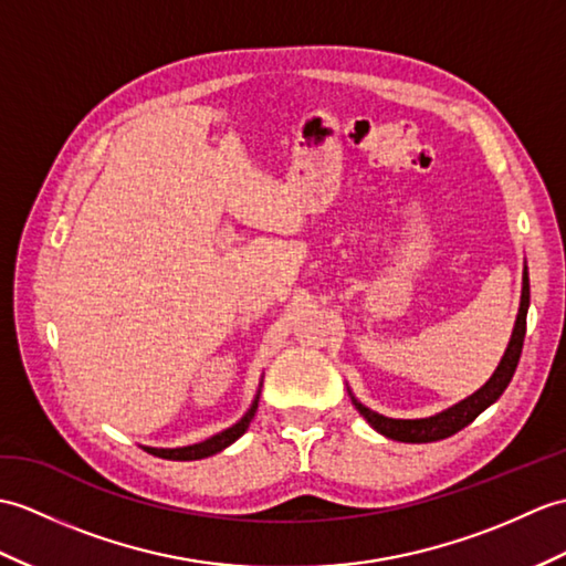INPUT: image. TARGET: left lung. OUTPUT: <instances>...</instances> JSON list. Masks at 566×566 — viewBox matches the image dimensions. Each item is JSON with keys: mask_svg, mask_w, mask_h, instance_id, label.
<instances>
[{"mask_svg": "<svg viewBox=\"0 0 566 566\" xmlns=\"http://www.w3.org/2000/svg\"><path fill=\"white\" fill-rule=\"evenodd\" d=\"M528 306H531V284H528V268H523V289H521V306H518V315L514 323V333H511V339L506 345V352L502 361L494 369V374L490 376L488 384H484L480 390L472 392L465 400L455 402L453 407L443 412H437L431 417H422V419H392V417H384L369 407L361 405L357 398H349L357 407L359 415L369 422L378 433L392 439V441H402V443H429V441H441L453 437L455 431H461L463 427H468L472 419H475L480 412L488 410L492 402L499 400V396L506 390V386L514 378V371L521 359V349H523V337H525V315H528Z\"/></svg>", "mask_w": 566, "mask_h": 566, "instance_id": "1", "label": "left lung"}]
</instances>
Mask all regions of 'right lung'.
I'll return each mask as SVG.
<instances>
[{"label":"right lung","mask_w":566,"mask_h":566,"mask_svg":"<svg viewBox=\"0 0 566 566\" xmlns=\"http://www.w3.org/2000/svg\"><path fill=\"white\" fill-rule=\"evenodd\" d=\"M260 388H262V380H260ZM260 388H258L255 400L251 402V407H248V412L239 419V422L231 424L229 429L214 433V437H209V439H205L200 443H192V446H180V449H154V446H142V449L147 451V453H151V455H156V458H166V461H200V458H209V455L223 451L235 439H241L243 433L248 431V427H251L253 417L258 412Z\"/></svg>","instance_id":"1"}]
</instances>
